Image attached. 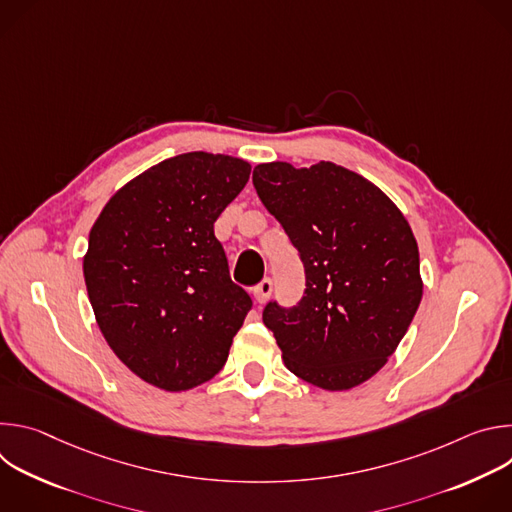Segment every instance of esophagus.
Returning a JSON list of instances; mask_svg holds the SVG:
<instances>
[{
	"instance_id": "obj_1",
	"label": "esophagus",
	"mask_w": 512,
	"mask_h": 512,
	"mask_svg": "<svg viewBox=\"0 0 512 512\" xmlns=\"http://www.w3.org/2000/svg\"><path fill=\"white\" fill-rule=\"evenodd\" d=\"M271 291H273V281L269 277H265L261 283H257L253 287V300L257 304H265L269 300V296H271Z\"/></svg>"
}]
</instances>
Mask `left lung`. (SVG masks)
I'll return each mask as SVG.
<instances>
[{
	"label": "left lung",
	"mask_w": 512,
	"mask_h": 512,
	"mask_svg": "<svg viewBox=\"0 0 512 512\" xmlns=\"http://www.w3.org/2000/svg\"><path fill=\"white\" fill-rule=\"evenodd\" d=\"M253 186L306 271L296 306L269 302L263 310L285 367L326 391L369 381L399 346L423 294L405 216L375 184L332 162L259 164Z\"/></svg>",
	"instance_id": "1"
}]
</instances>
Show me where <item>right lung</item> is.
<instances>
[{
	"label": "right lung",
	"mask_w": 512,
	"mask_h": 512,
	"mask_svg": "<svg viewBox=\"0 0 512 512\" xmlns=\"http://www.w3.org/2000/svg\"><path fill=\"white\" fill-rule=\"evenodd\" d=\"M249 174L223 154L164 160L115 192L91 229L83 273L97 324L145 383L188 391L225 367L253 302L214 221Z\"/></svg>",
	"instance_id": "obj_1"
}]
</instances>
